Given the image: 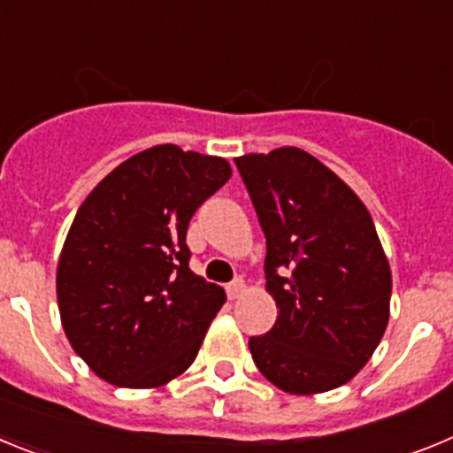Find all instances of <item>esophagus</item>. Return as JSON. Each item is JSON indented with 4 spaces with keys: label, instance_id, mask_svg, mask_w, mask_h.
Returning a JSON list of instances; mask_svg holds the SVG:
<instances>
[{
    "label": "esophagus",
    "instance_id": "obj_1",
    "mask_svg": "<svg viewBox=\"0 0 453 453\" xmlns=\"http://www.w3.org/2000/svg\"><path fill=\"white\" fill-rule=\"evenodd\" d=\"M247 292V286H245V281H242V279H234V281L229 283V286H226V295H229V299H240L242 297V295H245Z\"/></svg>",
    "mask_w": 453,
    "mask_h": 453
}]
</instances>
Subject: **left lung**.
Here are the masks:
<instances>
[{"mask_svg": "<svg viewBox=\"0 0 453 453\" xmlns=\"http://www.w3.org/2000/svg\"><path fill=\"white\" fill-rule=\"evenodd\" d=\"M267 240L276 322L250 338L256 367L290 395L351 381L390 318L392 274L365 203L299 147L235 158Z\"/></svg>", "mask_w": 453, "mask_h": 453, "instance_id": "8db88e82", "label": "left lung"}]
</instances>
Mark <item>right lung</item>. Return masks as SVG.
<instances>
[{
    "instance_id": "obj_1",
    "label": "right lung",
    "mask_w": 453,
    "mask_h": 453,
    "mask_svg": "<svg viewBox=\"0 0 453 453\" xmlns=\"http://www.w3.org/2000/svg\"><path fill=\"white\" fill-rule=\"evenodd\" d=\"M229 179L226 158L156 145L119 163L81 203L56 297L72 349L99 379L161 388L197 358L226 295L188 267V222Z\"/></svg>"
}]
</instances>
